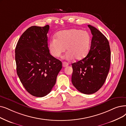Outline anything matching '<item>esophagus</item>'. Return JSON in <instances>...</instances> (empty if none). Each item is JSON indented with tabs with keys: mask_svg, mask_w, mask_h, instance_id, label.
<instances>
[{
	"mask_svg": "<svg viewBox=\"0 0 126 126\" xmlns=\"http://www.w3.org/2000/svg\"><path fill=\"white\" fill-rule=\"evenodd\" d=\"M68 65V64L67 62H63V63H62V66H63V67H64L67 66Z\"/></svg>",
	"mask_w": 126,
	"mask_h": 126,
	"instance_id": "1",
	"label": "esophagus"
}]
</instances>
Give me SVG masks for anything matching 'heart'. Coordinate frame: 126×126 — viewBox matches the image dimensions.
I'll return each instance as SVG.
<instances>
[{
    "mask_svg": "<svg viewBox=\"0 0 126 126\" xmlns=\"http://www.w3.org/2000/svg\"><path fill=\"white\" fill-rule=\"evenodd\" d=\"M91 39L88 32L80 29H71L60 31L49 43L48 49L51 55L58 58L65 50V57L68 60H80L88 54Z\"/></svg>",
    "mask_w": 126,
    "mask_h": 126,
    "instance_id": "heart-1",
    "label": "heart"
}]
</instances>
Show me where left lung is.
<instances>
[{
  "label": "left lung",
  "instance_id": "1",
  "mask_svg": "<svg viewBox=\"0 0 126 126\" xmlns=\"http://www.w3.org/2000/svg\"><path fill=\"white\" fill-rule=\"evenodd\" d=\"M93 35L90 50L82 60L72 64V82L82 93L92 94L99 90L106 80L111 61V51L107 37L91 25Z\"/></svg>",
  "mask_w": 126,
  "mask_h": 126
}]
</instances>
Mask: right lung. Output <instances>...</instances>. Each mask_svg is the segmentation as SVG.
<instances>
[{"label": "right lung", "instance_id": "1", "mask_svg": "<svg viewBox=\"0 0 126 126\" xmlns=\"http://www.w3.org/2000/svg\"><path fill=\"white\" fill-rule=\"evenodd\" d=\"M49 26H31L21 35L15 48L16 71L26 91L42 97L51 92L62 68V62L49 53Z\"/></svg>", "mask_w": 126, "mask_h": 126}]
</instances>
